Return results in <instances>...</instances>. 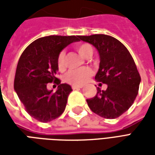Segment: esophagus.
<instances>
[{"label": "esophagus", "mask_w": 155, "mask_h": 155, "mask_svg": "<svg viewBox=\"0 0 155 155\" xmlns=\"http://www.w3.org/2000/svg\"><path fill=\"white\" fill-rule=\"evenodd\" d=\"M81 88H83V85H72L73 90H77V89H81Z\"/></svg>", "instance_id": "esophagus-1"}]
</instances>
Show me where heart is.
<instances>
[{
	"instance_id": "heart-1",
	"label": "heart",
	"mask_w": 155,
	"mask_h": 155,
	"mask_svg": "<svg viewBox=\"0 0 155 155\" xmlns=\"http://www.w3.org/2000/svg\"><path fill=\"white\" fill-rule=\"evenodd\" d=\"M76 51L84 58H90L94 53L93 46L89 43H81L75 45ZM57 64L59 69L62 71L65 67V54L64 51H61L58 55ZM93 71L91 68H81L78 70H71L65 74L64 81L68 84L73 85H82L85 84L90 78L92 76Z\"/></svg>"
}]
</instances>
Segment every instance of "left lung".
<instances>
[{"label": "left lung", "instance_id": "obj_1", "mask_svg": "<svg viewBox=\"0 0 155 155\" xmlns=\"http://www.w3.org/2000/svg\"><path fill=\"white\" fill-rule=\"evenodd\" d=\"M81 41L93 45L100 54V68L95 80L106 90L97 88L95 96L86 100L91 110L105 119H115L133 104L141 81L130 51L120 41L110 35H83Z\"/></svg>", "mask_w": 155, "mask_h": 155}]
</instances>
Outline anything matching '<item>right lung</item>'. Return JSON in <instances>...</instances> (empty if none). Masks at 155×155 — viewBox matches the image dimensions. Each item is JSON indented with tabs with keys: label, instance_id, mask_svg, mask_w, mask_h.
<instances>
[{
	"label": "right lung",
	"instance_id": "add662e5",
	"mask_svg": "<svg viewBox=\"0 0 155 155\" xmlns=\"http://www.w3.org/2000/svg\"><path fill=\"white\" fill-rule=\"evenodd\" d=\"M80 37L81 35L41 37L29 45L20 57L14 89L26 112L38 121L50 122L64 112L72 89L68 84H61L55 77L58 55L68 45L81 41ZM50 83L58 85L55 92L48 91Z\"/></svg>",
	"mask_w": 155,
	"mask_h": 155
}]
</instances>
